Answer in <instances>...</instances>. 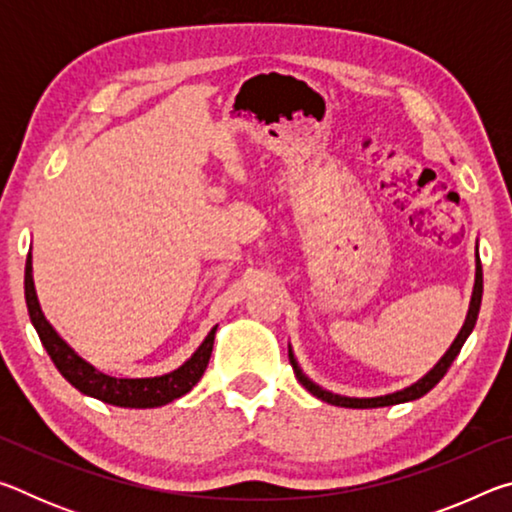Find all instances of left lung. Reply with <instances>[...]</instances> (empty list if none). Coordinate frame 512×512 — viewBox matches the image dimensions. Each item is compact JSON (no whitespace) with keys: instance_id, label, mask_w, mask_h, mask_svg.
<instances>
[{"instance_id":"1","label":"left lung","mask_w":512,"mask_h":512,"mask_svg":"<svg viewBox=\"0 0 512 512\" xmlns=\"http://www.w3.org/2000/svg\"><path fill=\"white\" fill-rule=\"evenodd\" d=\"M481 296H483V271H481V259H479V248H476V275H474V289H472V300H470V309H467V316H465V323L461 327V332L454 339V343L449 345V350L440 357V361L433 366L427 375L422 379L415 381V384L402 388V391H395V393H388V395H379V397H348V395H336V393H329L325 388H320L316 381H311L305 372L300 370L296 357H293V350L289 345V361L293 366V372H296V377L302 386L307 388V391L318 397V400H323L327 404H334V406H345V409H377V406H393V404H402V402H413L418 400V397L427 395L433 386L438 384L440 379L445 377V372L452 366L454 359L458 357V352H461L463 343L467 341V336L472 334V329L476 325V316H479V309H481Z\"/></svg>"}]
</instances>
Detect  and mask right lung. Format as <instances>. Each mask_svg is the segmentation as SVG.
I'll list each match as a JSON object with an SVG mask.
<instances>
[{"label": "right lung", "instance_id": "add662e5", "mask_svg": "<svg viewBox=\"0 0 512 512\" xmlns=\"http://www.w3.org/2000/svg\"><path fill=\"white\" fill-rule=\"evenodd\" d=\"M24 298H27L31 323L36 327L40 341L45 345V350L51 361H54L60 375H63L76 391L112 406H124V409H155V406H164L178 400V397H183L198 384V379L203 377L207 363H210L212 357L216 327L210 329L205 341L198 345V350L183 363V366L173 372H167V375L142 379L110 377L106 372L90 366L88 361L81 359L79 354L69 348L67 341L60 339V334L51 327L45 314H42L36 287H33L31 253L27 257V268H24Z\"/></svg>", "mask_w": 512, "mask_h": 512}]
</instances>
